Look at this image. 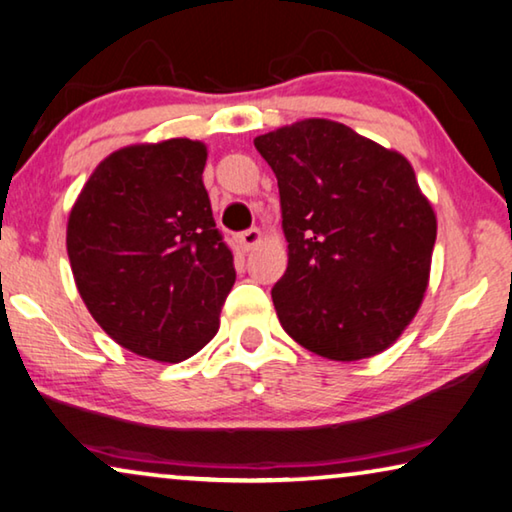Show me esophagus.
Returning a JSON list of instances; mask_svg holds the SVG:
<instances>
[{"label": "esophagus", "instance_id": "obj_1", "mask_svg": "<svg viewBox=\"0 0 512 512\" xmlns=\"http://www.w3.org/2000/svg\"><path fill=\"white\" fill-rule=\"evenodd\" d=\"M239 241H241V246H243V250H253L259 241H262V232L257 230V227H250V230H246V232H241V236H239Z\"/></svg>", "mask_w": 512, "mask_h": 512}]
</instances>
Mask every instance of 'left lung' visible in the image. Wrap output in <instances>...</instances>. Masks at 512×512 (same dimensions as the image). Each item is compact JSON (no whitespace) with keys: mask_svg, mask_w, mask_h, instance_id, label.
<instances>
[{"mask_svg":"<svg viewBox=\"0 0 512 512\" xmlns=\"http://www.w3.org/2000/svg\"><path fill=\"white\" fill-rule=\"evenodd\" d=\"M278 179L287 271L278 319L312 354L361 361L400 338L430 280L437 216L398 151L331 119L255 137Z\"/></svg>","mask_w":512,"mask_h":512,"instance_id":"left-lung-1","label":"left lung"}]
</instances>
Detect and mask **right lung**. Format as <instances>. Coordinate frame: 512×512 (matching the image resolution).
Returning <instances> with one entry per match:
<instances>
[{"label":"right lung","instance_id":"obj_1","mask_svg":"<svg viewBox=\"0 0 512 512\" xmlns=\"http://www.w3.org/2000/svg\"><path fill=\"white\" fill-rule=\"evenodd\" d=\"M204 165L207 147L186 137L124 147L96 167L68 216V259L91 317L154 361L200 352L236 280Z\"/></svg>","mask_w":512,"mask_h":512}]
</instances>
